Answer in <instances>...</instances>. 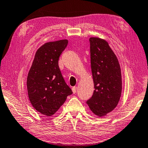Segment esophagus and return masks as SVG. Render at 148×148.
Masks as SVG:
<instances>
[{
  "mask_svg": "<svg viewBox=\"0 0 148 148\" xmlns=\"http://www.w3.org/2000/svg\"><path fill=\"white\" fill-rule=\"evenodd\" d=\"M77 86L73 87V88H72L73 93V94H75V93L77 92Z\"/></svg>",
  "mask_w": 148,
  "mask_h": 148,
  "instance_id": "esophagus-1",
  "label": "esophagus"
}]
</instances>
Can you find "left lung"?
Here are the masks:
<instances>
[{"label": "left lung", "mask_w": 148, "mask_h": 148, "mask_svg": "<svg viewBox=\"0 0 148 148\" xmlns=\"http://www.w3.org/2000/svg\"><path fill=\"white\" fill-rule=\"evenodd\" d=\"M89 40L95 90L86 103L94 114L102 117L114 109L120 101L122 90L121 68L107 41L95 37Z\"/></svg>", "instance_id": "obj_1"}]
</instances>
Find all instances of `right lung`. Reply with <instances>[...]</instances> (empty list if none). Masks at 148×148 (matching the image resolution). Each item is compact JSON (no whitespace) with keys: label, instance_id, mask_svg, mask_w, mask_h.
Returning <instances> with one entry per match:
<instances>
[{"label":"right lung","instance_id":"1","mask_svg":"<svg viewBox=\"0 0 148 148\" xmlns=\"http://www.w3.org/2000/svg\"><path fill=\"white\" fill-rule=\"evenodd\" d=\"M68 40L45 43L35 54L27 80L28 98L41 114L51 116L72 94L58 66V60Z\"/></svg>","mask_w":148,"mask_h":148}]
</instances>
